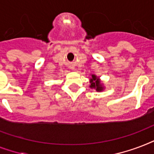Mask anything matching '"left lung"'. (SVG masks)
Instances as JSON below:
<instances>
[{
    "label": "left lung",
    "mask_w": 154,
    "mask_h": 154,
    "mask_svg": "<svg viewBox=\"0 0 154 154\" xmlns=\"http://www.w3.org/2000/svg\"><path fill=\"white\" fill-rule=\"evenodd\" d=\"M90 83H91L90 87L96 89V90H97V91H101L103 89V87L101 86V83H100V81L97 78V77L95 75H92V78L91 81H90Z\"/></svg>",
    "instance_id": "8db88e82"
}]
</instances>
